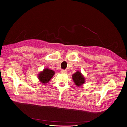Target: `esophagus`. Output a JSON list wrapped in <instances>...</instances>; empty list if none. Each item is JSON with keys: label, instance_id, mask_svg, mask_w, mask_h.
Returning <instances> with one entry per match:
<instances>
[{"label": "esophagus", "instance_id": "obj_1", "mask_svg": "<svg viewBox=\"0 0 127 127\" xmlns=\"http://www.w3.org/2000/svg\"><path fill=\"white\" fill-rule=\"evenodd\" d=\"M61 72L62 73H66V71L65 70H64V69H62V70H61Z\"/></svg>", "mask_w": 127, "mask_h": 127}]
</instances>
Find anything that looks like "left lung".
Segmentation results:
<instances>
[{
  "label": "left lung",
  "instance_id": "1",
  "mask_svg": "<svg viewBox=\"0 0 127 127\" xmlns=\"http://www.w3.org/2000/svg\"><path fill=\"white\" fill-rule=\"evenodd\" d=\"M72 78L75 85L77 86L83 85L85 83V78L80 72H76L72 75Z\"/></svg>",
  "mask_w": 127,
  "mask_h": 127
}]
</instances>
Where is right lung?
Segmentation results:
<instances>
[{
  "mask_svg": "<svg viewBox=\"0 0 127 127\" xmlns=\"http://www.w3.org/2000/svg\"><path fill=\"white\" fill-rule=\"evenodd\" d=\"M54 71L49 69H45L40 72L38 75V78L40 81L42 83H47L54 75Z\"/></svg>",
  "mask_w": 127,
  "mask_h": 127,
  "instance_id": "obj_1",
  "label": "right lung"
}]
</instances>
